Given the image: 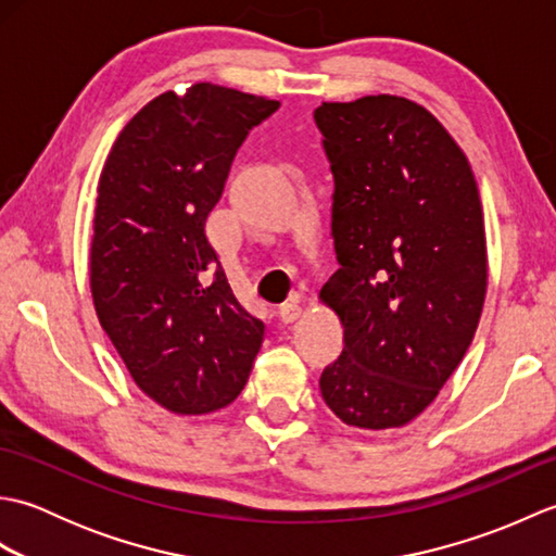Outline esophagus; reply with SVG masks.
Instances as JSON below:
<instances>
[{
  "mask_svg": "<svg viewBox=\"0 0 556 556\" xmlns=\"http://www.w3.org/2000/svg\"><path fill=\"white\" fill-rule=\"evenodd\" d=\"M301 313H303V308H301L299 301H289V303H285V305H281V308H279L281 323H287V325L296 323L299 317H301Z\"/></svg>",
  "mask_w": 556,
  "mask_h": 556,
  "instance_id": "esophagus-1",
  "label": "esophagus"
}]
</instances>
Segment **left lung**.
Masks as SVG:
<instances>
[{"mask_svg": "<svg viewBox=\"0 0 556 556\" xmlns=\"http://www.w3.org/2000/svg\"><path fill=\"white\" fill-rule=\"evenodd\" d=\"M334 174L337 275L320 291L344 351L320 392L363 430L404 428L464 361L488 291V241L470 162L422 104L399 96L323 102Z\"/></svg>", "mask_w": 556, "mask_h": 556, "instance_id": "1", "label": "left lung"}]
</instances>
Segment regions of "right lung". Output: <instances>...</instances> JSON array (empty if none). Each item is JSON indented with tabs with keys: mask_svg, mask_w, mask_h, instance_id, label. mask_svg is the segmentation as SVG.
Masks as SVG:
<instances>
[{
	"mask_svg": "<svg viewBox=\"0 0 556 556\" xmlns=\"http://www.w3.org/2000/svg\"><path fill=\"white\" fill-rule=\"evenodd\" d=\"M277 100L195 83L150 100L98 181L90 291L140 392L179 416L241 394L265 325L236 301L205 236L236 150Z\"/></svg>",
	"mask_w": 556,
	"mask_h": 556,
	"instance_id": "obj_1",
	"label": "right lung"
}]
</instances>
